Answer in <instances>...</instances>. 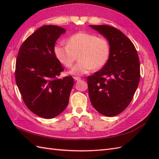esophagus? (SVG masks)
<instances>
[{
  "label": "esophagus",
  "instance_id": "1",
  "mask_svg": "<svg viewBox=\"0 0 159 159\" xmlns=\"http://www.w3.org/2000/svg\"><path fill=\"white\" fill-rule=\"evenodd\" d=\"M74 79L75 81H80V80H81V78H80V77H74Z\"/></svg>",
  "mask_w": 159,
  "mask_h": 159
}]
</instances>
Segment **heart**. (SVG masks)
<instances>
[{"label":"heart","instance_id":"1","mask_svg":"<svg viewBox=\"0 0 159 159\" xmlns=\"http://www.w3.org/2000/svg\"><path fill=\"white\" fill-rule=\"evenodd\" d=\"M66 44L56 45L54 54L66 68H70L78 55L79 61L68 71L70 75H83L101 69L109 59L110 46L104 37L81 32L69 37Z\"/></svg>","mask_w":159,"mask_h":159}]
</instances>
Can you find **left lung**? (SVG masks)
<instances>
[{
  "instance_id": "left-lung-1",
  "label": "left lung",
  "mask_w": 159,
  "mask_h": 159,
  "mask_svg": "<svg viewBox=\"0 0 159 159\" xmlns=\"http://www.w3.org/2000/svg\"><path fill=\"white\" fill-rule=\"evenodd\" d=\"M108 40L106 64L88 77L90 102L107 117L121 113L131 103L140 80V63L135 47L124 34L107 25H89Z\"/></svg>"
}]
</instances>
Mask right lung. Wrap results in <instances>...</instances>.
I'll use <instances>...</instances> for the list:
<instances>
[{
    "label": "right lung",
    "mask_w": 159,
    "mask_h": 159,
    "mask_svg": "<svg viewBox=\"0 0 159 159\" xmlns=\"http://www.w3.org/2000/svg\"><path fill=\"white\" fill-rule=\"evenodd\" d=\"M66 32L57 26H43L18 51L15 70L18 88L26 107L42 118H54L64 111L74 84L71 76L57 78L64 68L56 57L54 45Z\"/></svg>",
    "instance_id": "add662e5"
}]
</instances>
